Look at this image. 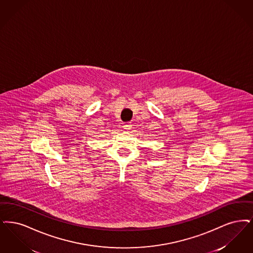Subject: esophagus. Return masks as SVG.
<instances>
[{
    "mask_svg": "<svg viewBox=\"0 0 253 253\" xmlns=\"http://www.w3.org/2000/svg\"><path fill=\"white\" fill-rule=\"evenodd\" d=\"M123 127H124L125 129L128 130V129H130L132 127L131 124H130V123H126V124H125V125L123 126Z\"/></svg>",
    "mask_w": 253,
    "mask_h": 253,
    "instance_id": "esophagus-1",
    "label": "esophagus"
}]
</instances>
